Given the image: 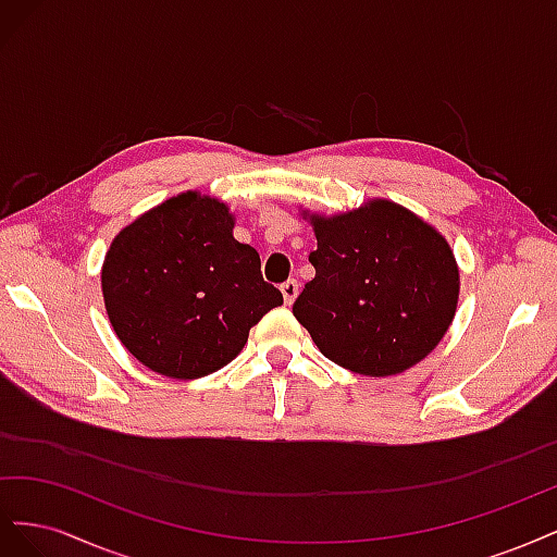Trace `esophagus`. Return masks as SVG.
<instances>
[{"instance_id":"34e87169","label":"esophagus","mask_w":557,"mask_h":557,"mask_svg":"<svg viewBox=\"0 0 557 557\" xmlns=\"http://www.w3.org/2000/svg\"><path fill=\"white\" fill-rule=\"evenodd\" d=\"M281 293H283V301L285 305H293V301L297 299V295H299V283L295 281V278H290V281H285L283 285H281Z\"/></svg>"}]
</instances>
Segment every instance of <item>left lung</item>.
<instances>
[{"label": "left lung", "instance_id": "1", "mask_svg": "<svg viewBox=\"0 0 557 557\" xmlns=\"http://www.w3.org/2000/svg\"><path fill=\"white\" fill-rule=\"evenodd\" d=\"M315 278L293 313L325 358L364 376H393L444 339L460 272L448 242L409 209L374 199L339 215H309Z\"/></svg>", "mask_w": 557, "mask_h": 557}]
</instances>
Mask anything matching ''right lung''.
I'll return each instance as SVG.
<instances>
[{"instance_id": "right-lung-1", "label": "right lung", "mask_w": 557, "mask_h": 557, "mask_svg": "<svg viewBox=\"0 0 557 557\" xmlns=\"http://www.w3.org/2000/svg\"><path fill=\"white\" fill-rule=\"evenodd\" d=\"M230 209L181 193L113 239L102 293L113 332L153 372L199 379L239 356L283 295L260 272L258 250L232 237Z\"/></svg>"}]
</instances>
